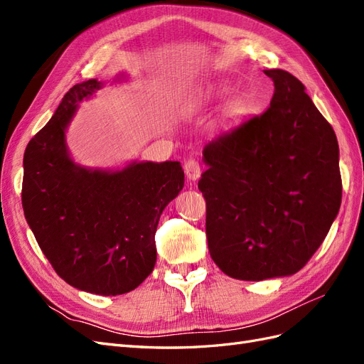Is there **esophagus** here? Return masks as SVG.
I'll use <instances>...</instances> for the list:
<instances>
[{
  "label": "esophagus",
  "instance_id": "obj_1",
  "mask_svg": "<svg viewBox=\"0 0 364 364\" xmlns=\"http://www.w3.org/2000/svg\"><path fill=\"white\" fill-rule=\"evenodd\" d=\"M183 170H185V174L186 178H188L190 181H197L200 178V173H202V167L200 164L197 162L196 159H188L185 164H183Z\"/></svg>",
  "mask_w": 364,
  "mask_h": 364
}]
</instances>
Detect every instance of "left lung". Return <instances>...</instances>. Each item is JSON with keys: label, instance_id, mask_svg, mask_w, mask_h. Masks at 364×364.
<instances>
[{"label": "left lung", "instance_id": "1", "mask_svg": "<svg viewBox=\"0 0 364 364\" xmlns=\"http://www.w3.org/2000/svg\"><path fill=\"white\" fill-rule=\"evenodd\" d=\"M261 115L220 132L203 149L199 181L211 258L228 277L262 281L299 272L341 203L338 144L305 86L284 70Z\"/></svg>", "mask_w": 364, "mask_h": 364}]
</instances>
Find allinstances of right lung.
<instances>
[{
  "label": "right lung",
  "mask_w": 364,
  "mask_h": 364,
  "mask_svg": "<svg viewBox=\"0 0 364 364\" xmlns=\"http://www.w3.org/2000/svg\"><path fill=\"white\" fill-rule=\"evenodd\" d=\"M91 79L63 95L24 153L23 208L43 255L73 287L102 296L135 290L156 262L159 217L183 188L181 162H132L117 171L77 165L65 130Z\"/></svg>",
  "instance_id": "add662e5"
}]
</instances>
